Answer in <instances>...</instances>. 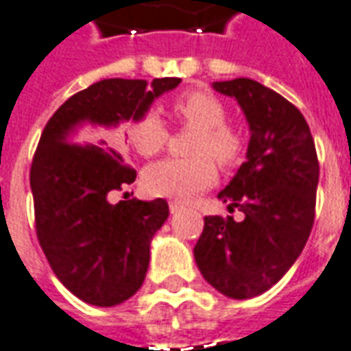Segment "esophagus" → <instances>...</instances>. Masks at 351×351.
Here are the masks:
<instances>
[{
  "mask_svg": "<svg viewBox=\"0 0 351 351\" xmlns=\"http://www.w3.org/2000/svg\"><path fill=\"white\" fill-rule=\"evenodd\" d=\"M169 210H171V214L180 213V210H182V205H180V203H176V201H171V203H169Z\"/></svg>",
  "mask_w": 351,
  "mask_h": 351,
  "instance_id": "obj_1",
  "label": "esophagus"
}]
</instances>
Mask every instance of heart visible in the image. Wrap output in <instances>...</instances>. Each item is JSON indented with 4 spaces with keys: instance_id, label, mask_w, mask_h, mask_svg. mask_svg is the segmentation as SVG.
Here are the masks:
<instances>
[{
    "instance_id": "b5f03b06",
    "label": "heart",
    "mask_w": 351,
    "mask_h": 351,
    "mask_svg": "<svg viewBox=\"0 0 351 351\" xmlns=\"http://www.w3.org/2000/svg\"><path fill=\"white\" fill-rule=\"evenodd\" d=\"M173 112L186 125L199 130L191 146L197 158H167L150 163L143 173V184L156 197L188 201L216 180V165H233L243 154V137L226 123L228 112L216 95L201 90L186 92L173 101ZM128 137L141 156H154L167 145L169 131L156 112H146L131 123Z\"/></svg>"
}]
</instances>
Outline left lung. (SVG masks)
Segmentation results:
<instances>
[{"label":"left lung","instance_id":"1","mask_svg":"<svg viewBox=\"0 0 351 351\" xmlns=\"http://www.w3.org/2000/svg\"><path fill=\"white\" fill-rule=\"evenodd\" d=\"M243 108L250 128L246 161L218 193L244 213L205 216L193 248L203 278L231 299H252L278 282L308 241L319 178L316 146L301 110L252 79L213 82Z\"/></svg>","mask_w":351,"mask_h":351}]
</instances>
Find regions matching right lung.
I'll list each match as a JSON object with an SVG mask.
<instances>
[{
  "mask_svg": "<svg viewBox=\"0 0 351 351\" xmlns=\"http://www.w3.org/2000/svg\"><path fill=\"white\" fill-rule=\"evenodd\" d=\"M180 79H105L75 93L43 130L32 163L35 229L52 271L80 301L116 306L137 293L150 243L165 223V199L110 203L135 182L105 130L138 120Z\"/></svg>",
  "mask_w": 351,
  "mask_h": 351,
  "instance_id": "right-lung-1",
  "label": "right lung"
}]
</instances>
